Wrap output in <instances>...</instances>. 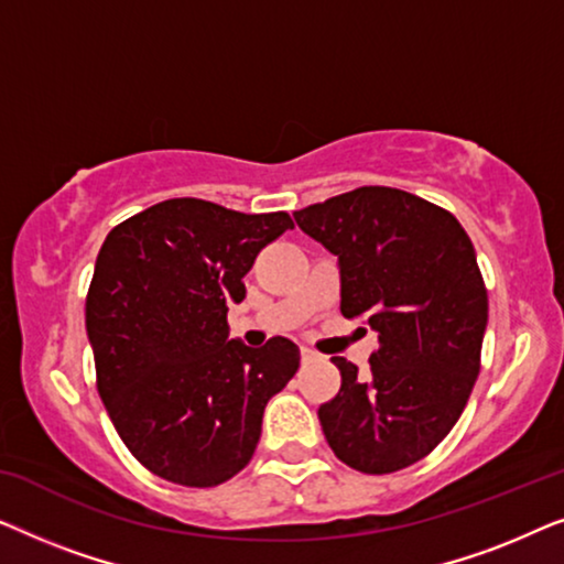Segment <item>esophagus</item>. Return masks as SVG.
Instances as JSON below:
<instances>
[{
    "instance_id": "1",
    "label": "esophagus",
    "mask_w": 564,
    "mask_h": 564,
    "mask_svg": "<svg viewBox=\"0 0 564 564\" xmlns=\"http://www.w3.org/2000/svg\"><path fill=\"white\" fill-rule=\"evenodd\" d=\"M300 359H303V365H311V361H315L318 357H315V351H311V349H300Z\"/></svg>"
}]
</instances>
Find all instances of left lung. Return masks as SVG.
I'll list each match as a JSON object with an SVG mask.
<instances>
[{
	"label": "left lung",
	"instance_id": "8db88e82",
	"mask_svg": "<svg viewBox=\"0 0 564 564\" xmlns=\"http://www.w3.org/2000/svg\"><path fill=\"white\" fill-rule=\"evenodd\" d=\"M338 259L341 313L377 334L369 375L334 357L341 390L318 408L344 465L398 473L426 457L465 411L480 372L488 292L473 241L442 207L392 187H359L295 213Z\"/></svg>",
	"mask_w": 564,
	"mask_h": 564
}]
</instances>
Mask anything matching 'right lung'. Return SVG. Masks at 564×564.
Here are the masks:
<instances>
[{"mask_svg": "<svg viewBox=\"0 0 564 564\" xmlns=\"http://www.w3.org/2000/svg\"><path fill=\"white\" fill-rule=\"evenodd\" d=\"M292 228L288 213L246 215L176 197L110 230L87 295L97 390L130 454L153 475L213 488L249 465L269 398L300 367L274 336L228 338L257 253Z\"/></svg>", "mask_w": 564, "mask_h": 564, "instance_id": "right-lung-1", "label": "right lung"}]
</instances>
